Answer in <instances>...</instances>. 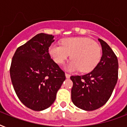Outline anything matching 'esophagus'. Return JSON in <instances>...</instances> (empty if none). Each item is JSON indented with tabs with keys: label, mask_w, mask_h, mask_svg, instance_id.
<instances>
[{
	"label": "esophagus",
	"mask_w": 127,
	"mask_h": 127,
	"mask_svg": "<svg viewBox=\"0 0 127 127\" xmlns=\"http://www.w3.org/2000/svg\"><path fill=\"white\" fill-rule=\"evenodd\" d=\"M65 76L66 78H69L70 77V75L69 74H68V73H65Z\"/></svg>",
	"instance_id": "34e87169"
}]
</instances>
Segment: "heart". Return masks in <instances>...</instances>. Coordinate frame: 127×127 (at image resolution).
I'll return each instance as SVG.
<instances>
[{
  "mask_svg": "<svg viewBox=\"0 0 127 127\" xmlns=\"http://www.w3.org/2000/svg\"><path fill=\"white\" fill-rule=\"evenodd\" d=\"M62 45L52 44L49 53L56 63L63 64L70 55L71 61L67 65L70 71L80 70L82 72L92 70L101 59V48L86 37H70L62 41Z\"/></svg>",
  "mask_w": 127,
  "mask_h": 127,
  "instance_id": "b5f03b06",
  "label": "heart"
}]
</instances>
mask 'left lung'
Returning <instances> with one entry per match:
<instances>
[{
  "instance_id": "1",
  "label": "left lung",
  "mask_w": 127,
  "mask_h": 127,
  "mask_svg": "<svg viewBox=\"0 0 127 127\" xmlns=\"http://www.w3.org/2000/svg\"><path fill=\"white\" fill-rule=\"evenodd\" d=\"M102 57L92 71L83 76H72V102L78 108L94 111L110 98L118 79V60L106 42L98 39Z\"/></svg>"
}]
</instances>
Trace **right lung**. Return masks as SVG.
Here are the masks:
<instances>
[{"label":"right lung","mask_w":127,"mask_h":127,"mask_svg":"<svg viewBox=\"0 0 127 127\" xmlns=\"http://www.w3.org/2000/svg\"><path fill=\"white\" fill-rule=\"evenodd\" d=\"M53 38L43 33L36 35L17 49L12 60L10 74L15 92L32 110L49 107L66 79L63 70L49 53Z\"/></svg>","instance_id":"right-lung-1"}]
</instances>
